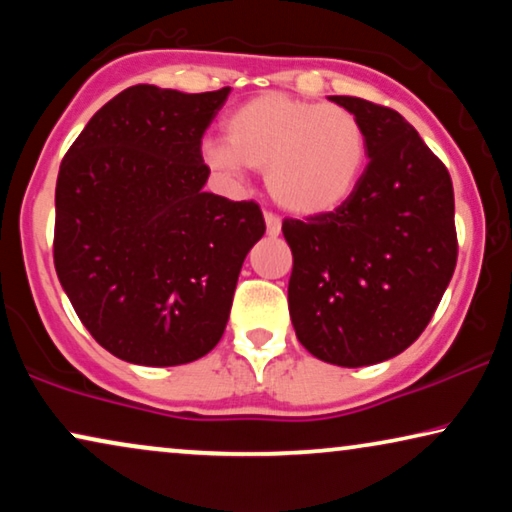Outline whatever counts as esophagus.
I'll use <instances>...</instances> for the list:
<instances>
[{
  "label": "esophagus",
  "mask_w": 512,
  "mask_h": 512,
  "mask_svg": "<svg viewBox=\"0 0 512 512\" xmlns=\"http://www.w3.org/2000/svg\"><path fill=\"white\" fill-rule=\"evenodd\" d=\"M265 228H268L270 237H277L282 233V221H279V216H275L272 212H265Z\"/></svg>",
  "instance_id": "esophagus-1"
}]
</instances>
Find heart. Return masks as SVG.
Instances as JSON below:
<instances>
[{"label":"heart","mask_w":512,"mask_h":512,"mask_svg":"<svg viewBox=\"0 0 512 512\" xmlns=\"http://www.w3.org/2000/svg\"><path fill=\"white\" fill-rule=\"evenodd\" d=\"M202 158L226 177L244 167L265 172L279 207L317 216L352 198L366 170L368 135L359 116L338 104L265 93L226 118V139H207Z\"/></svg>","instance_id":"obj_1"}]
</instances>
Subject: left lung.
<instances>
[{
	"mask_svg": "<svg viewBox=\"0 0 512 512\" xmlns=\"http://www.w3.org/2000/svg\"><path fill=\"white\" fill-rule=\"evenodd\" d=\"M331 102L359 116L370 160L338 209L284 219L289 312L312 356L361 368L408 349L436 312L457 265L454 191L398 111L347 95Z\"/></svg>",
	"mask_w": 512,
	"mask_h": 512,
	"instance_id": "1",
	"label": "left lung"
}]
</instances>
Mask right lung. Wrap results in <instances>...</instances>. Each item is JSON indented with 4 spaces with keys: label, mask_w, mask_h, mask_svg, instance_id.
<instances>
[{
    "label": "right lung",
    "mask_w": 512,
    "mask_h": 512,
    "mask_svg": "<svg viewBox=\"0 0 512 512\" xmlns=\"http://www.w3.org/2000/svg\"><path fill=\"white\" fill-rule=\"evenodd\" d=\"M230 88L132 86L90 118L55 184V272L90 335L137 366H181L226 331L256 202L205 193L202 135Z\"/></svg>",
    "instance_id": "obj_1"
}]
</instances>
